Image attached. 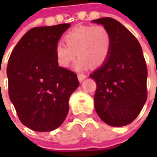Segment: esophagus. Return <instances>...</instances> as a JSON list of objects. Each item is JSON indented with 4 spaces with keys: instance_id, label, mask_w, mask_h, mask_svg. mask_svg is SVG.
Returning <instances> with one entry per match:
<instances>
[{
    "instance_id": "34e87169",
    "label": "esophagus",
    "mask_w": 157,
    "mask_h": 157,
    "mask_svg": "<svg viewBox=\"0 0 157 157\" xmlns=\"http://www.w3.org/2000/svg\"><path fill=\"white\" fill-rule=\"evenodd\" d=\"M87 78V76L85 75V74H78V78L79 82H82L85 78Z\"/></svg>"
}]
</instances>
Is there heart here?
Here are the masks:
<instances>
[{"instance_id": "obj_1", "label": "heart", "mask_w": 157, "mask_h": 157, "mask_svg": "<svg viewBox=\"0 0 157 157\" xmlns=\"http://www.w3.org/2000/svg\"><path fill=\"white\" fill-rule=\"evenodd\" d=\"M64 44L55 46V57L59 66L68 68L79 57L76 69L99 67L107 60L112 48V36L104 25H80L63 36Z\"/></svg>"}]
</instances>
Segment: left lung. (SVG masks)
<instances>
[{
  "label": "left lung",
  "mask_w": 157,
  "mask_h": 157,
  "mask_svg": "<svg viewBox=\"0 0 157 157\" xmlns=\"http://www.w3.org/2000/svg\"><path fill=\"white\" fill-rule=\"evenodd\" d=\"M94 22L107 28L112 36L107 60L90 74L97 84L94 106L106 124L126 126L139 115L148 97V69L142 47L136 36L115 19L104 17Z\"/></svg>",
  "instance_id": "left-lung-1"
}]
</instances>
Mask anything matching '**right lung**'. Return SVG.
Returning <instances> with one entry per match:
<instances>
[{"label":"right lung","instance_id":"obj_1","mask_svg":"<svg viewBox=\"0 0 157 157\" xmlns=\"http://www.w3.org/2000/svg\"><path fill=\"white\" fill-rule=\"evenodd\" d=\"M70 25L29 29L9 57V99L21 123L34 131L49 132L63 123L70 96L79 86L75 72L58 66L55 57V46Z\"/></svg>","mask_w":157,"mask_h":157}]
</instances>
